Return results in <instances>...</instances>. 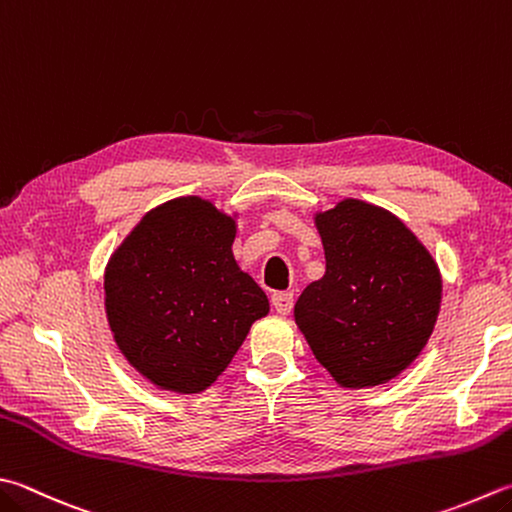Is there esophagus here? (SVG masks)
I'll list each match as a JSON object with an SVG mask.
<instances>
[{
	"mask_svg": "<svg viewBox=\"0 0 512 512\" xmlns=\"http://www.w3.org/2000/svg\"><path fill=\"white\" fill-rule=\"evenodd\" d=\"M272 307H274L278 314L287 316L289 312H292V307H294V296L289 294V292H278V294L272 296Z\"/></svg>",
	"mask_w": 512,
	"mask_h": 512,
	"instance_id": "34e87169",
	"label": "esophagus"
}]
</instances>
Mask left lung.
Returning a JSON list of instances; mask_svg holds the SVG:
<instances>
[{
	"label": "left lung",
	"mask_w": 512,
	"mask_h": 512,
	"mask_svg": "<svg viewBox=\"0 0 512 512\" xmlns=\"http://www.w3.org/2000/svg\"><path fill=\"white\" fill-rule=\"evenodd\" d=\"M314 225L325 274L298 296V330L341 388L397 379L435 330L437 260L401 218L365 200L316 211Z\"/></svg>",
	"instance_id": "left-lung-1"
}]
</instances>
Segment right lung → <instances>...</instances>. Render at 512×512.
<instances>
[{"instance_id":"obj_1","label":"right lung","mask_w":512,"mask_h":512,"mask_svg":"<svg viewBox=\"0 0 512 512\" xmlns=\"http://www.w3.org/2000/svg\"><path fill=\"white\" fill-rule=\"evenodd\" d=\"M238 214L200 196L162 202L140 218L104 269V310L113 341L158 390L211 388L249 327L269 314L231 245Z\"/></svg>"}]
</instances>
